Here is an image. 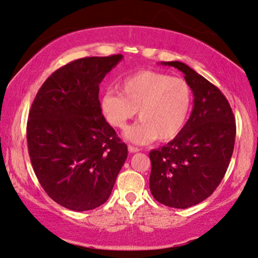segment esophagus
Returning a JSON list of instances; mask_svg holds the SVG:
<instances>
[{"label":"esophagus","instance_id":"esophagus-1","mask_svg":"<svg viewBox=\"0 0 258 258\" xmlns=\"http://www.w3.org/2000/svg\"><path fill=\"white\" fill-rule=\"evenodd\" d=\"M128 150L130 153H137L140 152V148H137V147H134V146H128Z\"/></svg>","mask_w":258,"mask_h":258}]
</instances>
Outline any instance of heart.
<instances>
[{
    "label": "heart",
    "mask_w": 258,
    "mask_h": 258,
    "mask_svg": "<svg viewBox=\"0 0 258 258\" xmlns=\"http://www.w3.org/2000/svg\"><path fill=\"white\" fill-rule=\"evenodd\" d=\"M118 88L121 93L106 91L102 96L100 110L117 129H124L139 110L141 121L125 132L132 142L145 145L158 137L169 141L185 128L193 105V91L186 79L142 71L125 78Z\"/></svg>",
    "instance_id": "b5f03b06"
}]
</instances>
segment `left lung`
<instances>
[{"mask_svg": "<svg viewBox=\"0 0 258 258\" xmlns=\"http://www.w3.org/2000/svg\"><path fill=\"white\" fill-rule=\"evenodd\" d=\"M162 65L185 75L195 106L180 135L149 153V187L159 203L187 209L209 198L225 175L235 146V116L222 91L186 63Z\"/></svg>", "mask_w": 258, "mask_h": 258, "instance_id": "left-lung-1", "label": "left lung"}]
</instances>
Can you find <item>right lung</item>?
<instances>
[{"mask_svg": "<svg viewBox=\"0 0 258 258\" xmlns=\"http://www.w3.org/2000/svg\"><path fill=\"white\" fill-rule=\"evenodd\" d=\"M122 54L88 56L56 70L36 93L27 122L34 173L48 197L89 211L109 199L128 147L100 110L99 84Z\"/></svg>", "mask_w": 258, "mask_h": 258, "instance_id": "obj_1", "label": "right lung"}]
</instances>
